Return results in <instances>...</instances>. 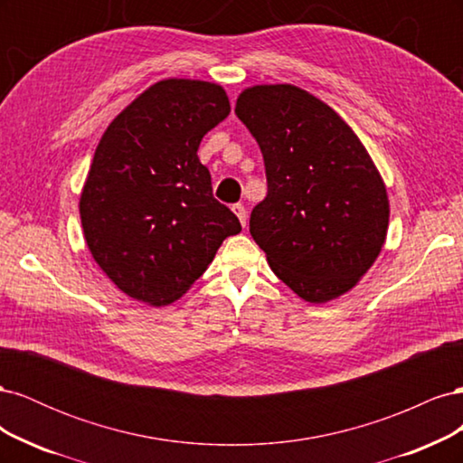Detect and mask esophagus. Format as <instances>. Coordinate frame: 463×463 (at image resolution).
<instances>
[{"label": "esophagus", "mask_w": 463, "mask_h": 463, "mask_svg": "<svg viewBox=\"0 0 463 463\" xmlns=\"http://www.w3.org/2000/svg\"><path fill=\"white\" fill-rule=\"evenodd\" d=\"M232 210H233V214H235L237 218H240L241 226L245 228V226H247V210H245V206L237 203V204H233V206H232Z\"/></svg>", "instance_id": "1"}]
</instances>
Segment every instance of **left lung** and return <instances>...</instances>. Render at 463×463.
I'll return each mask as SVG.
<instances>
[{
	"instance_id": "1",
	"label": "left lung",
	"mask_w": 463,
	"mask_h": 463,
	"mask_svg": "<svg viewBox=\"0 0 463 463\" xmlns=\"http://www.w3.org/2000/svg\"><path fill=\"white\" fill-rule=\"evenodd\" d=\"M235 114L257 138L269 181L249 220L255 243L301 299H338L386 241L390 203L371 154L328 104L299 87H249Z\"/></svg>"
}]
</instances>
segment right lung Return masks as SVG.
Returning <instances> with one entry per match:
<instances>
[{"label": "right lung", "instance_id": "add662e5", "mask_svg": "<svg viewBox=\"0 0 463 463\" xmlns=\"http://www.w3.org/2000/svg\"><path fill=\"white\" fill-rule=\"evenodd\" d=\"M216 82H154L108 125L80 191L90 255L125 296L150 307L177 301L241 232L213 197L203 137L230 114Z\"/></svg>", "mask_w": 463, "mask_h": 463}]
</instances>
